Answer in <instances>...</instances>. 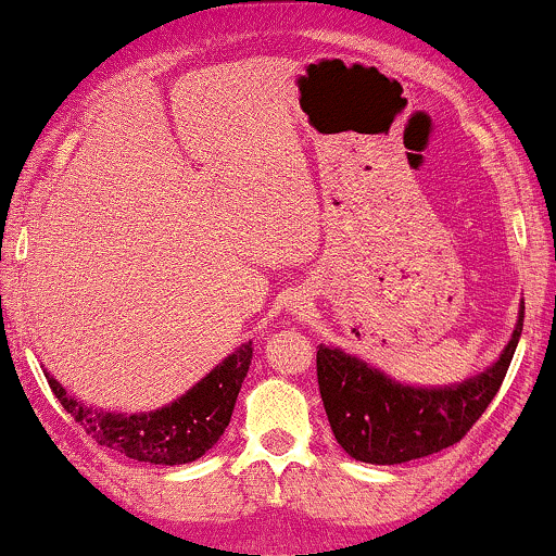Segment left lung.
Returning a JSON list of instances; mask_svg holds the SVG:
<instances>
[{
    "instance_id": "left-lung-1",
    "label": "left lung",
    "mask_w": 556,
    "mask_h": 556,
    "mask_svg": "<svg viewBox=\"0 0 556 556\" xmlns=\"http://www.w3.org/2000/svg\"><path fill=\"white\" fill-rule=\"evenodd\" d=\"M521 329L523 301L501 357L475 378L444 388L399 383L340 348L319 344L316 378L334 439L350 457L370 465H401L457 444L498 393Z\"/></svg>"
}]
</instances>
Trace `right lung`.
<instances>
[{
	"instance_id": "1",
	"label": "right lung",
	"mask_w": 556,
	"mask_h": 556,
	"mask_svg": "<svg viewBox=\"0 0 556 556\" xmlns=\"http://www.w3.org/2000/svg\"><path fill=\"white\" fill-rule=\"evenodd\" d=\"M252 342L222 359L181 399L146 414H110L86 406L46 372L50 391L93 442L150 465H186L219 442L232 419L237 393L250 370Z\"/></svg>"
}]
</instances>
